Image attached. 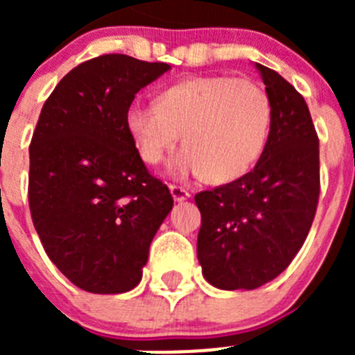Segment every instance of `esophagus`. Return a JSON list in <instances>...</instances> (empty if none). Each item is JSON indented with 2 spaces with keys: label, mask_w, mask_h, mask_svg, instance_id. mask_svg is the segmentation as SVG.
<instances>
[{
  "label": "esophagus",
  "mask_w": 355,
  "mask_h": 355,
  "mask_svg": "<svg viewBox=\"0 0 355 355\" xmlns=\"http://www.w3.org/2000/svg\"><path fill=\"white\" fill-rule=\"evenodd\" d=\"M171 193L172 199H174L175 202H183V200H187L188 197H190V192H188V190H184V188L181 187H174V184H171Z\"/></svg>",
  "instance_id": "obj_1"
}]
</instances>
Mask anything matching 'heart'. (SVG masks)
<instances>
[{
	"label": "heart",
	"instance_id": "obj_1",
	"mask_svg": "<svg viewBox=\"0 0 355 355\" xmlns=\"http://www.w3.org/2000/svg\"><path fill=\"white\" fill-rule=\"evenodd\" d=\"M272 103L261 85L231 76H196L174 83L156 105L135 101L126 110V130L140 158L156 165L178 144L172 178L206 175L231 183L258 162L270 133Z\"/></svg>",
	"mask_w": 355,
	"mask_h": 355
}]
</instances>
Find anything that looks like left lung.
<instances>
[{
    "label": "left lung",
    "instance_id": "1",
    "mask_svg": "<svg viewBox=\"0 0 355 355\" xmlns=\"http://www.w3.org/2000/svg\"><path fill=\"white\" fill-rule=\"evenodd\" d=\"M254 67L272 103L265 149L240 180L196 196L197 259L218 290H256L286 270L318 205V137L306 101L281 74Z\"/></svg>",
    "mask_w": 355,
    "mask_h": 355
}]
</instances>
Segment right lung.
<instances>
[{
  "label": "right lung",
  "mask_w": 355,
  "mask_h": 355,
  "mask_svg": "<svg viewBox=\"0 0 355 355\" xmlns=\"http://www.w3.org/2000/svg\"><path fill=\"white\" fill-rule=\"evenodd\" d=\"M167 71L162 62L97 56L65 74L40 112L30 146L31 218L56 268L90 293L140 283L174 206L126 130L135 94Z\"/></svg>",
  "instance_id": "1"
}]
</instances>
